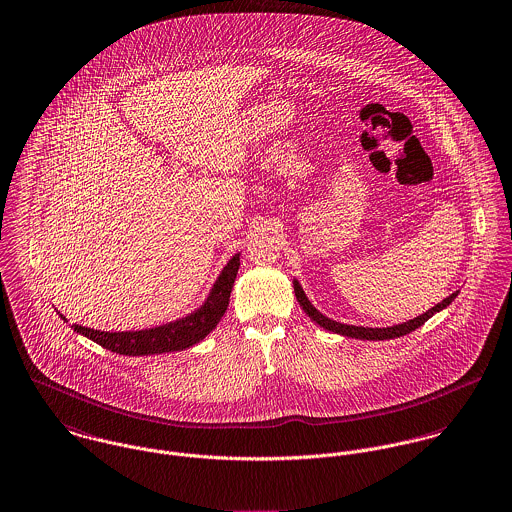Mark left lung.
<instances>
[{"label": "left lung", "mask_w": 512, "mask_h": 512, "mask_svg": "<svg viewBox=\"0 0 512 512\" xmlns=\"http://www.w3.org/2000/svg\"><path fill=\"white\" fill-rule=\"evenodd\" d=\"M292 286H294V294H296V300L300 302L302 310H304V312L310 316V320H312V322H316L320 328H324V330H328V332H334V334H340V336H345V338L369 341L395 340V338H400V336H406V334L414 332V330H416V328H420L426 320H430L436 312H440V310L448 308V306L454 302L455 296L459 294V292H452L448 298H444L442 302H438L436 306H432L428 312H424V314H420V316H416V318H412V320H408V322L397 324V326H387V328H365V326H349V324H341V322H336V320H332V318L324 316V314H322V312H320V310H318V308L308 300V296H306L304 288L300 286V283H298L296 279H292Z\"/></svg>", "instance_id": "1"}]
</instances>
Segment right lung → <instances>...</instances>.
Listing matches in <instances>:
<instances>
[{"instance_id":"1","label":"right lung","mask_w":512,"mask_h":512,"mask_svg":"<svg viewBox=\"0 0 512 512\" xmlns=\"http://www.w3.org/2000/svg\"><path fill=\"white\" fill-rule=\"evenodd\" d=\"M239 255L241 253H235L226 263L216 283L212 284L202 306H198L194 312L178 320H172L155 328H147V330H133V332H102V330H92L78 324H72V330L88 340L100 343L102 347L114 353L131 355V357L159 355V353L188 349L204 340L220 324L222 316L226 314L229 294L239 271ZM58 316L66 322V318L60 312Z\"/></svg>"}]
</instances>
